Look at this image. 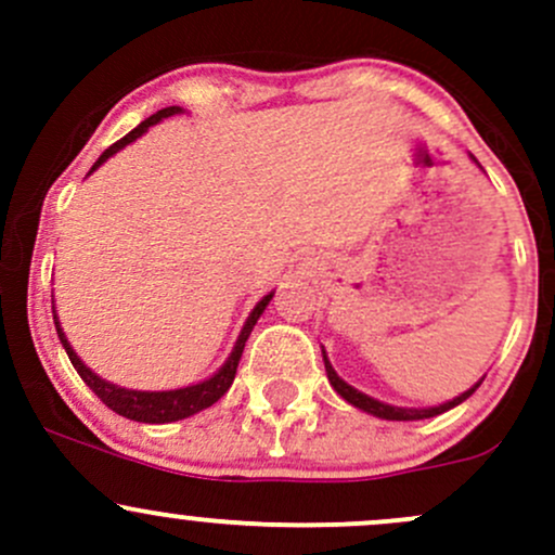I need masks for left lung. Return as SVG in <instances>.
<instances>
[{
  "label": "left lung",
  "mask_w": 555,
  "mask_h": 555,
  "mask_svg": "<svg viewBox=\"0 0 555 555\" xmlns=\"http://www.w3.org/2000/svg\"><path fill=\"white\" fill-rule=\"evenodd\" d=\"M473 160H475V158H473ZM475 164H478V160H475ZM322 357H324V371H327L330 386H333V389L338 391V395L344 397L346 402H351V405L360 408V411L371 413V416L386 418V422H418V418H433V416H438V413L451 411L453 405H459V402L467 400V397L473 395L475 389H478L480 382H483V378H480L478 384L469 386L467 391H462V395L453 397V400L443 402V405H435V408H397V405H389V402L373 400V397H367L365 391H360V389H354V386L346 384L344 378H340L338 373L333 371V365H330V360H327V354H324V349H322Z\"/></svg>",
  "instance_id": "left-lung-1"
}]
</instances>
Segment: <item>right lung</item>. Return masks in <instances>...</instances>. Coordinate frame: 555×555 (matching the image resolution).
<instances>
[{
    "label": "right lung",
    "instance_id": "add662e5",
    "mask_svg": "<svg viewBox=\"0 0 555 555\" xmlns=\"http://www.w3.org/2000/svg\"><path fill=\"white\" fill-rule=\"evenodd\" d=\"M182 112V106H166V109H158L155 115H150L147 120L139 122L133 131H128L126 137L117 139L115 144H112L109 150H104L102 155H99V160L93 164L91 171H96L99 166L104 164L106 158H112L115 153H120L126 144L137 142L139 137H142L144 131H147L150 126H155V122H160L164 117H171V115H179ZM273 293H268L266 298L260 300V304L255 306L249 313V319L244 322L242 327V335H238L236 346H233L231 357L225 360V365L220 367V371L215 373L211 378H206V382L201 384H193V386H182V389H169V391H137V389H126V386H115L109 382H104L102 376H96V373L91 371V367L86 365V362L80 360V357L75 354V349L69 346V340H66L64 330H61V322L59 317H55V309H53V322H55V333H59L61 344H64L66 354H69L72 365H75V371L80 373V378L91 386L93 391H96L99 400L104 402L106 408H112L115 413H120V416L131 418V422H142V424H169V422H179V418H188L193 416V413L204 411V408L215 405L217 400H220L222 395H225L228 389H231L233 378H236V367H238V360H242V351L246 346V338H249L251 327L257 324V319H260V313L266 311V306L271 304Z\"/></svg>",
    "mask_w": 555,
    "mask_h": 555
}]
</instances>
